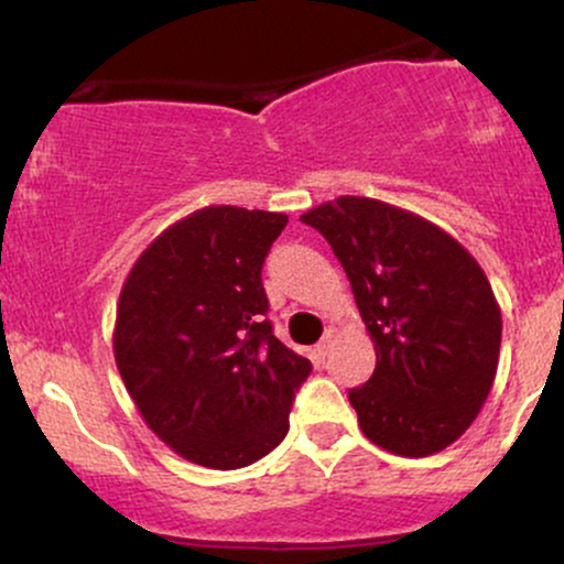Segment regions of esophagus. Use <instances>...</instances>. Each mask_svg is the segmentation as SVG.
<instances>
[{
    "label": "esophagus",
    "instance_id": "34e87169",
    "mask_svg": "<svg viewBox=\"0 0 564 564\" xmlns=\"http://www.w3.org/2000/svg\"><path fill=\"white\" fill-rule=\"evenodd\" d=\"M334 341H336V332L334 328H328L326 334H323V339L318 341V347H315V355H318V358L323 360L326 358L328 352H332V347H334Z\"/></svg>",
    "mask_w": 564,
    "mask_h": 564
}]
</instances>
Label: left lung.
Returning a JSON list of instances; mask_svg holds the SVG:
<instances>
[{
	"instance_id": "obj_1",
	"label": "left lung",
	"mask_w": 564,
	"mask_h": 564,
	"mask_svg": "<svg viewBox=\"0 0 564 564\" xmlns=\"http://www.w3.org/2000/svg\"><path fill=\"white\" fill-rule=\"evenodd\" d=\"M302 223L332 243L377 349L349 403L364 435L398 456H430L467 432L494 387L501 310L456 238L377 198L341 196Z\"/></svg>"
}]
</instances>
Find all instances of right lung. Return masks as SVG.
I'll return each mask as SVG.
<instances>
[{"label": "right lung", "mask_w": 564, "mask_h": 564, "mask_svg": "<svg viewBox=\"0 0 564 564\" xmlns=\"http://www.w3.org/2000/svg\"><path fill=\"white\" fill-rule=\"evenodd\" d=\"M289 217L206 206L148 246L116 307L127 392L187 462L249 467L286 437L313 366L275 339L262 264Z\"/></svg>", "instance_id": "right-lung-1"}]
</instances>
